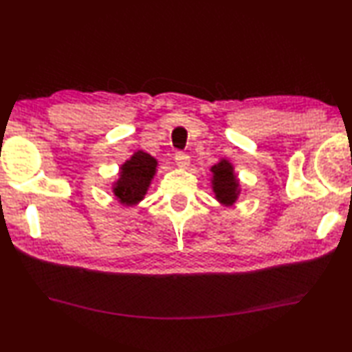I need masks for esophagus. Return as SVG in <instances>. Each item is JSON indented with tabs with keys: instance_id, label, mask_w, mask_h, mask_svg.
<instances>
[{
	"instance_id": "34e87169",
	"label": "esophagus",
	"mask_w": 352,
	"mask_h": 352,
	"mask_svg": "<svg viewBox=\"0 0 352 352\" xmlns=\"http://www.w3.org/2000/svg\"><path fill=\"white\" fill-rule=\"evenodd\" d=\"M175 162L179 168H187L190 165V157L187 154H184V152H177Z\"/></svg>"
}]
</instances>
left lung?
<instances>
[{
  "mask_svg": "<svg viewBox=\"0 0 352 352\" xmlns=\"http://www.w3.org/2000/svg\"><path fill=\"white\" fill-rule=\"evenodd\" d=\"M211 187L216 200L226 207L233 206L240 195V182L234 174L233 164L223 158L211 166Z\"/></svg>",
  "mask_w": 352,
  "mask_h": 352,
  "instance_id": "left-lung-1",
  "label": "left lung"
}]
</instances>
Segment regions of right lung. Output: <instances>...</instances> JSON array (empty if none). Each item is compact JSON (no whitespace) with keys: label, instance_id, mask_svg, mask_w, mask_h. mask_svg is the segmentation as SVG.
Returning a JSON list of instances; mask_svg holds the SVG:
<instances>
[{"label":"right lung","instance_id":"1","mask_svg":"<svg viewBox=\"0 0 352 352\" xmlns=\"http://www.w3.org/2000/svg\"><path fill=\"white\" fill-rule=\"evenodd\" d=\"M158 161L144 151L135 154L120 165L119 178L113 182L112 191L116 200L126 207L141 203L157 174Z\"/></svg>","mask_w":352,"mask_h":352}]
</instances>
